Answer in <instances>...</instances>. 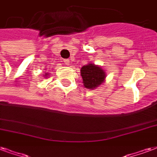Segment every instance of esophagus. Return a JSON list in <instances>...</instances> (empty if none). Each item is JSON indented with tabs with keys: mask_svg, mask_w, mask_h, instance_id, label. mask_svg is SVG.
I'll return each mask as SVG.
<instances>
[{
	"mask_svg": "<svg viewBox=\"0 0 157 157\" xmlns=\"http://www.w3.org/2000/svg\"><path fill=\"white\" fill-rule=\"evenodd\" d=\"M63 63L64 64H66V65H69V63H70V61H69V59H63Z\"/></svg>",
	"mask_w": 157,
	"mask_h": 157,
	"instance_id": "34e87169",
	"label": "esophagus"
}]
</instances>
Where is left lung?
Listing matches in <instances>:
<instances>
[{
	"label": "left lung",
	"instance_id": "8db88e82",
	"mask_svg": "<svg viewBox=\"0 0 157 157\" xmlns=\"http://www.w3.org/2000/svg\"><path fill=\"white\" fill-rule=\"evenodd\" d=\"M84 87L88 89H94L101 85L106 78V73L100 66L94 63H88L83 66L80 70Z\"/></svg>",
	"mask_w": 157,
	"mask_h": 157
}]
</instances>
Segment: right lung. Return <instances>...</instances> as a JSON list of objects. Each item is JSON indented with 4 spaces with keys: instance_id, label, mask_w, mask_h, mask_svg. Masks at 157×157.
<instances>
[{
    "instance_id": "add662e5",
    "label": "right lung",
    "mask_w": 157,
    "mask_h": 157,
    "mask_svg": "<svg viewBox=\"0 0 157 157\" xmlns=\"http://www.w3.org/2000/svg\"><path fill=\"white\" fill-rule=\"evenodd\" d=\"M44 75H45V77H46L47 75H48V74H44Z\"/></svg>"
}]
</instances>
